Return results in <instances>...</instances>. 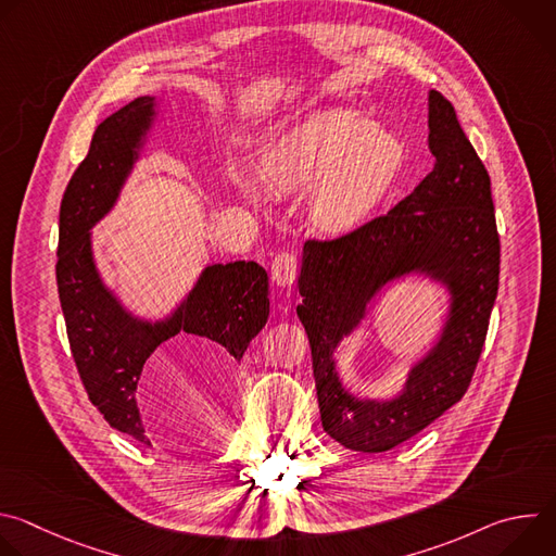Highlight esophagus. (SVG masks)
Instances as JSON below:
<instances>
[{
    "label": "esophagus",
    "instance_id": "34e87169",
    "mask_svg": "<svg viewBox=\"0 0 556 556\" xmlns=\"http://www.w3.org/2000/svg\"><path fill=\"white\" fill-rule=\"evenodd\" d=\"M296 277V255L283 251L273 260V281L279 286H290Z\"/></svg>",
    "mask_w": 556,
    "mask_h": 556
}]
</instances>
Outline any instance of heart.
Returning a JSON list of instances; mask_svg holds the SVG:
<instances>
[{"mask_svg": "<svg viewBox=\"0 0 556 556\" xmlns=\"http://www.w3.org/2000/svg\"><path fill=\"white\" fill-rule=\"evenodd\" d=\"M405 163V147L387 129L371 127L354 112L316 114L283 134L266 157L275 191H309L312 217L324 230L341 232L361 224L382 200ZM255 198V185L242 180Z\"/></svg>", "mask_w": 556, "mask_h": 556, "instance_id": "1", "label": "heart"}]
</instances>
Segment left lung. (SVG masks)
I'll return each instance as SVG.
<instances>
[{
  "mask_svg": "<svg viewBox=\"0 0 556 556\" xmlns=\"http://www.w3.org/2000/svg\"><path fill=\"white\" fill-rule=\"evenodd\" d=\"M433 172L391 211L303 247L296 305L312 350V371L324 429L365 453L401 444L466 393L480 363L500 286V232L491 176L459 127L453 105L429 94ZM429 269L454 290L441 345L415 368L395 402H356L340 387L329 350L362 315L370 294L391 276Z\"/></svg>",
  "mask_w": 556,
  "mask_h": 556,
  "instance_id": "obj_1",
  "label": "left lung"
}]
</instances>
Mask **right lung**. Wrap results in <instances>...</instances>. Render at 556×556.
<instances>
[{
    "mask_svg": "<svg viewBox=\"0 0 556 556\" xmlns=\"http://www.w3.org/2000/svg\"><path fill=\"white\" fill-rule=\"evenodd\" d=\"M151 108L153 99L140 97L97 127L90 151L61 200L56 249V288L76 371L110 427L142 444H149V438L138 414L136 387L155 348L187 332L242 361L270 309L268 275L255 262L206 268L174 319L153 328L131 321L99 281L88 228L114 204Z\"/></svg>",
    "mask_w": 556,
    "mask_h": 556,
    "instance_id": "1",
    "label": "right lung"
}]
</instances>
